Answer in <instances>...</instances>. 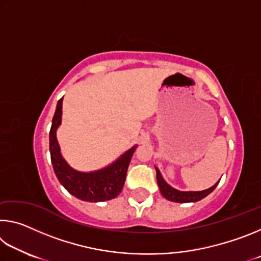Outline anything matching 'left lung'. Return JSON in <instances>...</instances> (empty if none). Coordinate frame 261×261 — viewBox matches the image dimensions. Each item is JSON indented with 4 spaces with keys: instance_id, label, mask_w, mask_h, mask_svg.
Masks as SVG:
<instances>
[{
    "instance_id": "1",
    "label": "left lung",
    "mask_w": 261,
    "mask_h": 261,
    "mask_svg": "<svg viewBox=\"0 0 261 261\" xmlns=\"http://www.w3.org/2000/svg\"><path fill=\"white\" fill-rule=\"evenodd\" d=\"M156 169V179H158V184L159 188H160V192L162 193V196L166 198V199L170 200V201H175V202H194L198 200H201L202 198H205L206 196L213 191V190L218 187L219 182L214 184L213 187L204 190V191H197V192H183V191H178L174 188H171L170 185H168L165 179L162 178V176L159 171L158 168Z\"/></svg>"
}]
</instances>
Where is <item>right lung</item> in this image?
<instances>
[{"instance_id":"1","label":"right lung","mask_w":261,"mask_h":261,"mask_svg":"<svg viewBox=\"0 0 261 261\" xmlns=\"http://www.w3.org/2000/svg\"><path fill=\"white\" fill-rule=\"evenodd\" d=\"M61 98L57 102L49 131V151L51 165L60 183L69 193L84 201H105L114 199L121 193L125 182L127 167L134 155L136 146L125 152L113 165L93 173H79L73 170L60 153V146L56 139V129L61 124L62 116Z\"/></svg>"}]
</instances>
